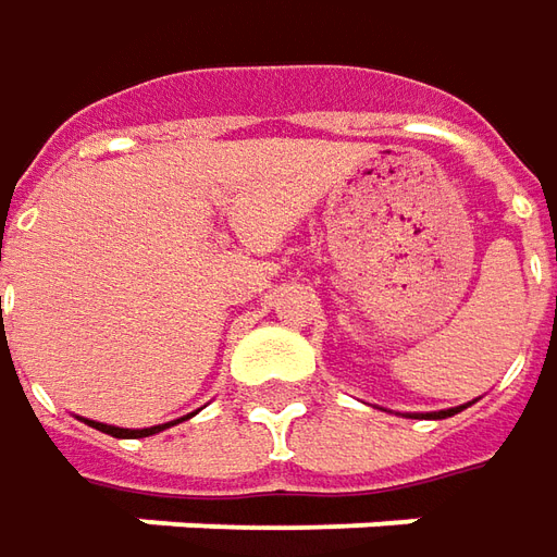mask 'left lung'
I'll return each instance as SVG.
<instances>
[{"label":"left lung","mask_w":557,"mask_h":557,"mask_svg":"<svg viewBox=\"0 0 557 557\" xmlns=\"http://www.w3.org/2000/svg\"><path fill=\"white\" fill-rule=\"evenodd\" d=\"M467 406L460 408H448V411H430V414H421V418H436V421H442V418H451V414H457V411H463Z\"/></svg>","instance_id":"8db88e82"}]
</instances>
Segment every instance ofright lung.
<instances>
[{
  "mask_svg": "<svg viewBox=\"0 0 557 557\" xmlns=\"http://www.w3.org/2000/svg\"><path fill=\"white\" fill-rule=\"evenodd\" d=\"M195 414V411H191ZM188 414V418H191ZM188 418H180V421H188ZM180 421H170V423H158V426H146V430H124V426H109V423H100V421H88L94 430H100L106 436H115V438H143V436H154V433H161V430H168L173 423Z\"/></svg>",
  "mask_w": 557,
  "mask_h": 557,
  "instance_id": "1",
  "label": "right lung"
}]
</instances>
